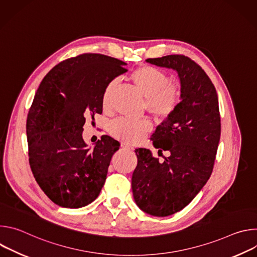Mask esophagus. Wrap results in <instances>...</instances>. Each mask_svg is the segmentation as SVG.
<instances>
[{
    "mask_svg": "<svg viewBox=\"0 0 257 257\" xmlns=\"http://www.w3.org/2000/svg\"><path fill=\"white\" fill-rule=\"evenodd\" d=\"M121 148H122L124 151H133L132 146H131L130 144L126 143V142H122V143H121Z\"/></svg>",
    "mask_w": 257,
    "mask_h": 257,
    "instance_id": "1",
    "label": "esophagus"
}]
</instances>
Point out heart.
I'll return each instance as SVG.
<instances>
[{
  "instance_id": "obj_1",
  "label": "heart",
  "mask_w": 257,
  "mask_h": 257,
  "mask_svg": "<svg viewBox=\"0 0 257 257\" xmlns=\"http://www.w3.org/2000/svg\"><path fill=\"white\" fill-rule=\"evenodd\" d=\"M130 79L145 97V108L158 118L170 117L182 100L181 89L175 84L168 83V75L160 68L151 65L140 66L131 72ZM115 85L116 81L111 80L103 88L101 102L104 108L109 104V98ZM150 129L149 121H135L126 118L113 121L108 128L112 136L126 143L140 141Z\"/></svg>"
}]
</instances>
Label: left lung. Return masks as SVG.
Masks as SVG:
<instances>
[{
  "label": "left lung",
  "instance_id": "1",
  "mask_svg": "<svg viewBox=\"0 0 257 257\" xmlns=\"http://www.w3.org/2000/svg\"><path fill=\"white\" fill-rule=\"evenodd\" d=\"M146 62L178 72L182 100L151 138L159 152L169 151L170 157L160 163L149 150H135L132 192L140 209L168 216L188 205L209 179L221 137V115L215 87L193 60L169 55Z\"/></svg>",
  "mask_w": 257,
  "mask_h": 257
}]
</instances>
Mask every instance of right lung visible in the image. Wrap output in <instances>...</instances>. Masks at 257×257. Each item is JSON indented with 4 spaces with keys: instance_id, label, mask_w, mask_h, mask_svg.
Listing matches in <instances>:
<instances>
[{
    "instance_id": "add662e5",
    "label": "right lung",
    "mask_w": 257,
    "mask_h": 257,
    "mask_svg": "<svg viewBox=\"0 0 257 257\" xmlns=\"http://www.w3.org/2000/svg\"><path fill=\"white\" fill-rule=\"evenodd\" d=\"M125 65L105 55L81 54L56 65L35 92L26 121L29 165L39 186L59 206L79 208L100 193L120 143L102 135L90 150L82 127L102 113L103 88L127 71Z\"/></svg>"
}]
</instances>
